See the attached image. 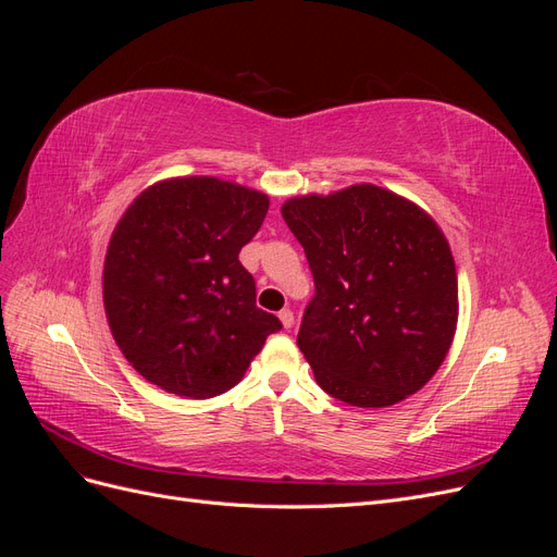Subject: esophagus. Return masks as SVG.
<instances>
[{
    "instance_id": "34e87169",
    "label": "esophagus",
    "mask_w": 557,
    "mask_h": 557,
    "mask_svg": "<svg viewBox=\"0 0 557 557\" xmlns=\"http://www.w3.org/2000/svg\"><path fill=\"white\" fill-rule=\"evenodd\" d=\"M278 318H281V323H283L285 330H290V327L295 325V313H293L290 309H283V311L278 313Z\"/></svg>"
}]
</instances>
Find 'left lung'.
Returning <instances> with one entry per match:
<instances>
[{"instance_id":"left-lung-1","label":"left lung","mask_w":557,"mask_h":557,"mask_svg":"<svg viewBox=\"0 0 557 557\" xmlns=\"http://www.w3.org/2000/svg\"><path fill=\"white\" fill-rule=\"evenodd\" d=\"M281 213L313 274L297 346L318 385L350 407H391L420 391L458 323V274L442 230L369 183L288 199Z\"/></svg>"}]
</instances>
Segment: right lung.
Returning a JSON list of instances; mask_svg holds the SVG:
<instances>
[{"label":"right lung","instance_id":"1","mask_svg":"<svg viewBox=\"0 0 557 557\" xmlns=\"http://www.w3.org/2000/svg\"><path fill=\"white\" fill-rule=\"evenodd\" d=\"M267 209V195L213 176L162 181L132 201L107 250L104 309L146 381L215 397L283 327L256 307V278L239 262Z\"/></svg>","mask_w":557,"mask_h":557}]
</instances>
